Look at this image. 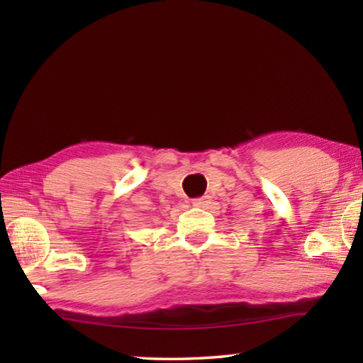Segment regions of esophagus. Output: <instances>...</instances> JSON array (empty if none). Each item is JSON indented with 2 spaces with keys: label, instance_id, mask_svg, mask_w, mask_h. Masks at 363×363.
Returning a JSON list of instances; mask_svg holds the SVG:
<instances>
[{
  "label": "esophagus",
  "instance_id": "1",
  "mask_svg": "<svg viewBox=\"0 0 363 363\" xmlns=\"http://www.w3.org/2000/svg\"><path fill=\"white\" fill-rule=\"evenodd\" d=\"M208 203H210V196H208V195L200 196V199L192 200V205L196 206V208H205Z\"/></svg>",
  "mask_w": 363,
  "mask_h": 363
}]
</instances>
